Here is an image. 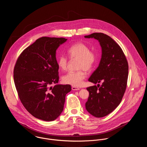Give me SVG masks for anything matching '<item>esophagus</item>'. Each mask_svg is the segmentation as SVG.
<instances>
[{"instance_id": "obj_1", "label": "esophagus", "mask_w": 147, "mask_h": 147, "mask_svg": "<svg viewBox=\"0 0 147 147\" xmlns=\"http://www.w3.org/2000/svg\"><path fill=\"white\" fill-rule=\"evenodd\" d=\"M72 89L73 90H79L80 89L79 88H78V87H76V86H72Z\"/></svg>"}]
</instances>
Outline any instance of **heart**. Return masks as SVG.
Here are the masks:
<instances>
[{
    "label": "heart",
    "instance_id": "heart-1",
    "mask_svg": "<svg viewBox=\"0 0 147 147\" xmlns=\"http://www.w3.org/2000/svg\"><path fill=\"white\" fill-rule=\"evenodd\" d=\"M68 56L70 59H77L76 71H70L65 75L62 78L64 84H69L74 86H80L86 77L85 71H90L94 66L97 61V54L90 50L89 47L82 42L76 43L71 46L67 50ZM59 68L65 71L68 65V59L65 56L61 55L58 59Z\"/></svg>",
    "mask_w": 147,
    "mask_h": 147
}]
</instances>
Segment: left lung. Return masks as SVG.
I'll use <instances>...</instances> for the list:
<instances>
[{
  "mask_svg": "<svg viewBox=\"0 0 147 147\" xmlns=\"http://www.w3.org/2000/svg\"><path fill=\"white\" fill-rule=\"evenodd\" d=\"M84 37L98 40L102 47L100 64L88 81L102 84L86 88L89 95L85 103L86 109L90 114L101 118L111 113L121 103L127 87L128 64L120 46L109 36L93 33Z\"/></svg>",
  "mask_w": 147,
  "mask_h": 147,
  "instance_id": "8db88e82",
  "label": "left lung"
}]
</instances>
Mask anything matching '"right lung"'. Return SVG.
Listing matches in <instances>:
<instances>
[{"mask_svg":"<svg viewBox=\"0 0 147 147\" xmlns=\"http://www.w3.org/2000/svg\"><path fill=\"white\" fill-rule=\"evenodd\" d=\"M66 41L65 38L41 37L23 50L14 67V83L22 104L33 117L45 121L60 115L65 95L71 90L69 84H57L56 50Z\"/></svg>","mask_w":147,"mask_h":147,"instance_id":"right-lung-1","label":"right lung"}]
</instances>
